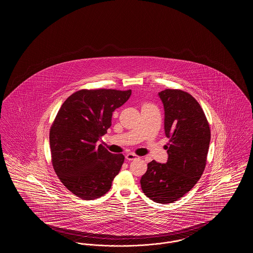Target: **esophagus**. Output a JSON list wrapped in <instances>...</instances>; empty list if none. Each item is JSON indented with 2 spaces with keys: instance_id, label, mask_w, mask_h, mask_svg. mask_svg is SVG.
Returning <instances> with one entry per match:
<instances>
[{
  "instance_id": "obj_1",
  "label": "esophagus",
  "mask_w": 253,
  "mask_h": 253,
  "mask_svg": "<svg viewBox=\"0 0 253 253\" xmlns=\"http://www.w3.org/2000/svg\"><path fill=\"white\" fill-rule=\"evenodd\" d=\"M136 157H137V156H135V155L132 154V153H129V154H127V155L125 156V158H126L128 161L133 160V159H135Z\"/></svg>"
}]
</instances>
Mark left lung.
Listing matches in <instances>:
<instances>
[{
	"label": "left lung",
	"instance_id": "1",
	"mask_svg": "<svg viewBox=\"0 0 253 253\" xmlns=\"http://www.w3.org/2000/svg\"><path fill=\"white\" fill-rule=\"evenodd\" d=\"M165 112V164L153 160L140 179L141 189L160 204L176 201L190 192L204 171L211 141V130L200 104L182 90L158 93Z\"/></svg>",
	"mask_w": 253,
	"mask_h": 253
}]
</instances>
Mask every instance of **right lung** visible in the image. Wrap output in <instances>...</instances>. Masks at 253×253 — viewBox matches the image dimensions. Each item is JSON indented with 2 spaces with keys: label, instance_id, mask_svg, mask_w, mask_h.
Instances as JSON below:
<instances>
[{
  "label": "right lung",
  "instance_id": "right-lung-1",
  "mask_svg": "<svg viewBox=\"0 0 253 253\" xmlns=\"http://www.w3.org/2000/svg\"><path fill=\"white\" fill-rule=\"evenodd\" d=\"M132 91L80 90L61 105L50 134L52 164L61 183L78 197L91 200L108 192L124 162L96 142L112 125L113 112Z\"/></svg>",
  "mask_w": 253,
  "mask_h": 253
}]
</instances>
